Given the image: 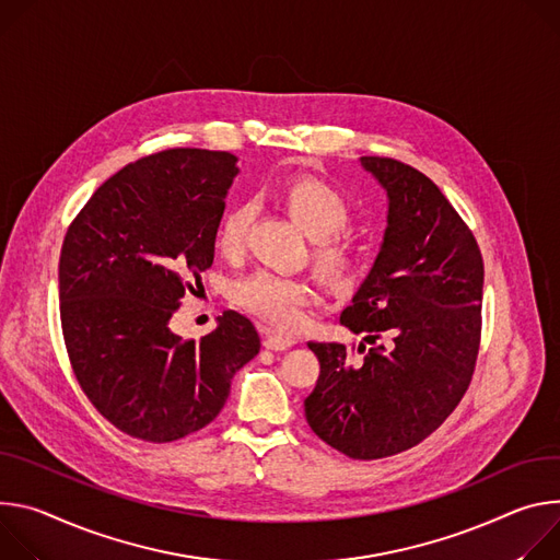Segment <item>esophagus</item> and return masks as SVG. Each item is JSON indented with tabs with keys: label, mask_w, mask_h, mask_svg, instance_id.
I'll return each mask as SVG.
<instances>
[{
	"label": "esophagus",
	"mask_w": 560,
	"mask_h": 560,
	"mask_svg": "<svg viewBox=\"0 0 560 560\" xmlns=\"http://www.w3.org/2000/svg\"><path fill=\"white\" fill-rule=\"evenodd\" d=\"M262 334H265V347L267 349H271V351H284V349H289V347H293L295 345V340L291 338V336H284V334H278V331H273V329H269V327H262Z\"/></svg>",
	"instance_id": "obj_1"
}]
</instances>
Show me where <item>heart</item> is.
Wrapping results in <instances>:
<instances>
[{"mask_svg": "<svg viewBox=\"0 0 560 560\" xmlns=\"http://www.w3.org/2000/svg\"><path fill=\"white\" fill-rule=\"evenodd\" d=\"M278 196L287 213L306 235L323 237L314 246V267L323 282L334 291L358 287L366 269V258L353 237L340 233L351 220V209L342 194L320 177L295 175L282 182ZM252 218L254 209L246 202L224 211L215 235L222 256H242ZM312 284L304 278L267 269L248 273L231 287V298L237 306L273 327H295L302 320L304 306L312 302Z\"/></svg>", "mask_w": 560, "mask_h": 560, "instance_id": "obj_1", "label": "heart"}]
</instances>
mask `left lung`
I'll use <instances>...</instances> for the list:
<instances>
[{"label":"left lung","instance_id":"obj_1","mask_svg":"<svg viewBox=\"0 0 560 560\" xmlns=\"http://www.w3.org/2000/svg\"><path fill=\"white\" fill-rule=\"evenodd\" d=\"M360 162L387 189L389 224L340 325L374 347L308 342L320 376L304 416L329 447L376 460L422 443L465 396L485 271L471 229L424 173L392 158Z\"/></svg>","mask_w":560,"mask_h":560}]
</instances>
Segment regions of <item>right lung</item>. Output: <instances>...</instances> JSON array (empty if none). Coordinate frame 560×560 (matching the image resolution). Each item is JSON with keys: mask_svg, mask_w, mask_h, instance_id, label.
Returning a JSON list of instances; mask_svg holds the SVG:
<instances>
[{"mask_svg": "<svg viewBox=\"0 0 560 560\" xmlns=\"http://www.w3.org/2000/svg\"><path fill=\"white\" fill-rule=\"evenodd\" d=\"M226 151L166 149L108 177L71 222L59 256V318L73 374L119 431L173 443L224 407L235 371L260 351L254 323L224 312L182 340L168 329L186 289L213 265Z\"/></svg>", "mask_w": 560, "mask_h": 560, "instance_id": "1", "label": "right lung"}]
</instances>
